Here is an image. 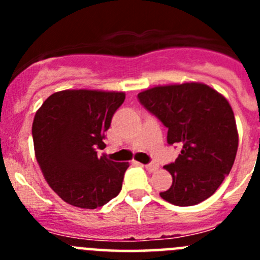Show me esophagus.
I'll use <instances>...</instances> for the list:
<instances>
[{
  "label": "esophagus",
  "mask_w": 260,
  "mask_h": 260,
  "mask_svg": "<svg viewBox=\"0 0 260 260\" xmlns=\"http://www.w3.org/2000/svg\"><path fill=\"white\" fill-rule=\"evenodd\" d=\"M144 167H146V169L148 172H156L158 169V165L156 162H151V164H147Z\"/></svg>",
  "instance_id": "obj_1"
}]
</instances>
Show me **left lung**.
<instances>
[{
  "label": "left lung",
  "instance_id": "left-lung-1",
  "mask_svg": "<svg viewBox=\"0 0 260 260\" xmlns=\"http://www.w3.org/2000/svg\"><path fill=\"white\" fill-rule=\"evenodd\" d=\"M138 99L168 127V143L181 147L176 161L164 167L173 182L160 197L181 207L210 198L231 172L238 148L228 100L198 82L156 86Z\"/></svg>",
  "mask_w": 260,
  "mask_h": 260
}]
</instances>
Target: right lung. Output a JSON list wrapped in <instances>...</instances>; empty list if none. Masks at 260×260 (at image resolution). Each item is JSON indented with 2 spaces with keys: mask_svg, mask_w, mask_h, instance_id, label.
<instances>
[{
  "mask_svg": "<svg viewBox=\"0 0 260 260\" xmlns=\"http://www.w3.org/2000/svg\"><path fill=\"white\" fill-rule=\"evenodd\" d=\"M125 92L65 89L50 95L32 123L35 156L48 185L79 208L102 207L118 195L128 162L98 156Z\"/></svg>",
  "mask_w": 260,
  "mask_h": 260,
  "instance_id": "right-lung-1",
  "label": "right lung"
}]
</instances>
